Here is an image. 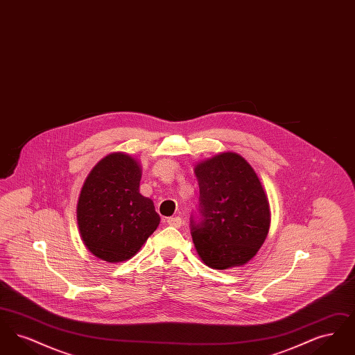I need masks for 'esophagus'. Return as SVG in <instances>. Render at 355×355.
<instances>
[{"label": "esophagus", "mask_w": 355, "mask_h": 355, "mask_svg": "<svg viewBox=\"0 0 355 355\" xmlns=\"http://www.w3.org/2000/svg\"><path fill=\"white\" fill-rule=\"evenodd\" d=\"M166 222H168V225L173 226V227L182 226V218L181 217H170Z\"/></svg>", "instance_id": "1"}]
</instances>
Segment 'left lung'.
Segmentation results:
<instances>
[{
    "instance_id": "obj_1",
    "label": "left lung",
    "mask_w": 355,
    "mask_h": 355,
    "mask_svg": "<svg viewBox=\"0 0 355 355\" xmlns=\"http://www.w3.org/2000/svg\"><path fill=\"white\" fill-rule=\"evenodd\" d=\"M200 201L190 233L203 262L227 269L250 261L266 239L270 211L253 168L236 153H222L196 166Z\"/></svg>"
}]
</instances>
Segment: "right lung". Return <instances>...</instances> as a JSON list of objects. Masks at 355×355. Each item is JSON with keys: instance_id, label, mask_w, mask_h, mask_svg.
<instances>
[{"instance_id": "add662e5", "label": "right lung", "mask_w": 355, "mask_h": 355, "mask_svg": "<svg viewBox=\"0 0 355 355\" xmlns=\"http://www.w3.org/2000/svg\"><path fill=\"white\" fill-rule=\"evenodd\" d=\"M141 169L135 158L113 153L85 181L77 220L85 246L106 262L132 258L159 223L150 198L139 194Z\"/></svg>"}]
</instances>
